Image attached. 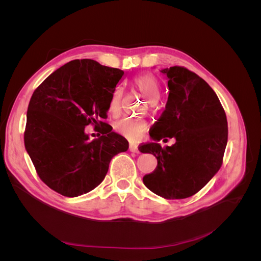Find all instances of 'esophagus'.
I'll list each match as a JSON object with an SVG mask.
<instances>
[{
	"label": "esophagus",
	"instance_id": "esophagus-1",
	"mask_svg": "<svg viewBox=\"0 0 261 261\" xmlns=\"http://www.w3.org/2000/svg\"><path fill=\"white\" fill-rule=\"evenodd\" d=\"M129 151L130 152H135V153H139L138 147L136 145H129Z\"/></svg>",
	"mask_w": 261,
	"mask_h": 261
}]
</instances>
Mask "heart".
Instances as JSON below:
<instances>
[{"label":"heart","mask_w":261,"mask_h":261,"mask_svg":"<svg viewBox=\"0 0 261 261\" xmlns=\"http://www.w3.org/2000/svg\"><path fill=\"white\" fill-rule=\"evenodd\" d=\"M132 84L144 94L146 99L150 103H156L160 98V83L156 80V77L151 73H144L136 75L133 78ZM123 98V89L121 87H115L111 98L109 101V111L113 115L120 114L121 106ZM147 123L136 118L124 117L121 121L115 124V129L122 135L126 136L129 139L135 140L141 134L145 133L147 129Z\"/></svg>","instance_id":"b5f03b06"}]
</instances>
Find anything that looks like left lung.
<instances>
[{"instance_id":"8db88e82","label":"left lung","mask_w":261,"mask_h":261,"mask_svg":"<svg viewBox=\"0 0 261 261\" xmlns=\"http://www.w3.org/2000/svg\"><path fill=\"white\" fill-rule=\"evenodd\" d=\"M161 73L168 77L167 106L150 134L154 143L139 149L152 153L158 165L143 180L165 199H184L198 193L222 165L227 121L216 92L201 77L183 66ZM165 136L175 138L176 144L161 147L157 141Z\"/></svg>"}]
</instances>
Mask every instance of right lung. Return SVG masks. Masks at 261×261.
I'll list each match as a JSON object with an SVG mask.
<instances>
[{
  "mask_svg": "<svg viewBox=\"0 0 261 261\" xmlns=\"http://www.w3.org/2000/svg\"><path fill=\"white\" fill-rule=\"evenodd\" d=\"M124 72L93 60H74L53 72L29 101L25 147L37 174L54 192L76 197L105 179L112 158L128 141L105 122L109 101ZM104 126L89 141L84 127Z\"/></svg>",
  "mask_w": 261,
  "mask_h": 261,
  "instance_id": "add662e5",
  "label": "right lung"
}]
</instances>
